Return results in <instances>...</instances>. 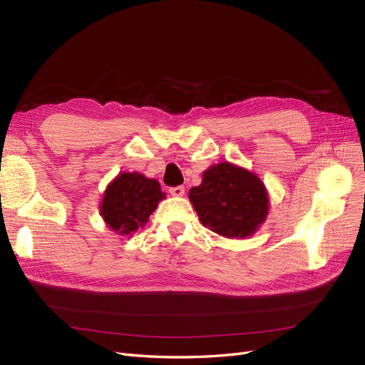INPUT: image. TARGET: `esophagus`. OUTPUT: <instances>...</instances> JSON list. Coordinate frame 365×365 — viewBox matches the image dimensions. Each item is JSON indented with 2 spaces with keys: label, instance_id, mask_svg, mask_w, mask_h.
<instances>
[{
  "label": "esophagus",
  "instance_id": "1",
  "mask_svg": "<svg viewBox=\"0 0 365 365\" xmlns=\"http://www.w3.org/2000/svg\"><path fill=\"white\" fill-rule=\"evenodd\" d=\"M170 195H173V196H182L184 195V187L182 185H178V187H170Z\"/></svg>",
  "mask_w": 365,
  "mask_h": 365
}]
</instances>
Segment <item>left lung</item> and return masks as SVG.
I'll list each match as a JSON object with an SVG mask.
<instances>
[{
  "instance_id": "8db88e82",
  "label": "left lung",
  "mask_w": 365,
  "mask_h": 365,
  "mask_svg": "<svg viewBox=\"0 0 365 365\" xmlns=\"http://www.w3.org/2000/svg\"><path fill=\"white\" fill-rule=\"evenodd\" d=\"M201 224L224 237L256 233L269 210V197L257 175L231 163L212 165L202 182L189 192Z\"/></svg>"
}]
</instances>
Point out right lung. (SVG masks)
I'll return each instance as SVG.
<instances>
[{"label":"right lung","mask_w":365,"mask_h":365,"mask_svg":"<svg viewBox=\"0 0 365 365\" xmlns=\"http://www.w3.org/2000/svg\"><path fill=\"white\" fill-rule=\"evenodd\" d=\"M164 196L157 180L138 172H123L106 187L101 215L115 233L132 235L146 225Z\"/></svg>","instance_id":"1"}]
</instances>
